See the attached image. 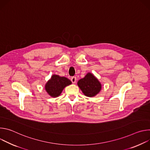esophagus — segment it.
Segmentation results:
<instances>
[{"label":"esophagus","instance_id":"esophagus-1","mask_svg":"<svg viewBox=\"0 0 150 150\" xmlns=\"http://www.w3.org/2000/svg\"><path fill=\"white\" fill-rule=\"evenodd\" d=\"M71 81H72V82L73 83H75V82H76V77H75V76L72 77V78H71Z\"/></svg>","mask_w":150,"mask_h":150}]
</instances>
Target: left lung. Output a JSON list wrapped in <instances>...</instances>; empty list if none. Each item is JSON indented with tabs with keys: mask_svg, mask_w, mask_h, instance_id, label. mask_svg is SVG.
Here are the masks:
<instances>
[{
	"mask_svg": "<svg viewBox=\"0 0 150 150\" xmlns=\"http://www.w3.org/2000/svg\"><path fill=\"white\" fill-rule=\"evenodd\" d=\"M77 84L83 94L88 97L97 95L102 88L101 82L91 72H88L84 78L80 79Z\"/></svg>",
	"mask_w": 150,
	"mask_h": 150,
	"instance_id": "8db88e82",
	"label": "left lung"
}]
</instances>
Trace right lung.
I'll return each instance as SVG.
<instances>
[{
    "label": "right lung",
    "mask_w": 150,
    "mask_h": 150,
    "mask_svg": "<svg viewBox=\"0 0 150 150\" xmlns=\"http://www.w3.org/2000/svg\"><path fill=\"white\" fill-rule=\"evenodd\" d=\"M72 84V82L65 76L52 75L51 78L45 84V90L51 97L59 96L63 89Z\"/></svg>",
    "instance_id": "1"
}]
</instances>
